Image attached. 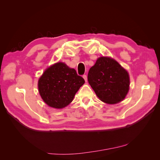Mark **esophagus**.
I'll return each instance as SVG.
<instances>
[{
  "mask_svg": "<svg viewBox=\"0 0 160 160\" xmlns=\"http://www.w3.org/2000/svg\"><path fill=\"white\" fill-rule=\"evenodd\" d=\"M82 77H83L84 79H85V82H87V80H88V77H87V75H83Z\"/></svg>",
  "mask_w": 160,
  "mask_h": 160,
  "instance_id": "1",
  "label": "esophagus"
}]
</instances>
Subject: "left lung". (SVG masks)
<instances>
[{
    "mask_svg": "<svg viewBox=\"0 0 160 160\" xmlns=\"http://www.w3.org/2000/svg\"><path fill=\"white\" fill-rule=\"evenodd\" d=\"M88 80L97 96L107 104L122 101L129 90L128 72L111 58L97 59L89 70Z\"/></svg>",
    "mask_w": 160,
    "mask_h": 160,
    "instance_id": "left-lung-1",
    "label": "left lung"
}]
</instances>
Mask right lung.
Returning <instances> with one entry per match:
<instances>
[{
	"label": "right lung",
	"mask_w": 160,
	"mask_h": 160,
	"mask_svg": "<svg viewBox=\"0 0 160 160\" xmlns=\"http://www.w3.org/2000/svg\"><path fill=\"white\" fill-rule=\"evenodd\" d=\"M85 80L63 63H57L45 70L38 82L39 92L46 104L61 109L72 101Z\"/></svg>",
	"instance_id": "obj_1"
}]
</instances>
